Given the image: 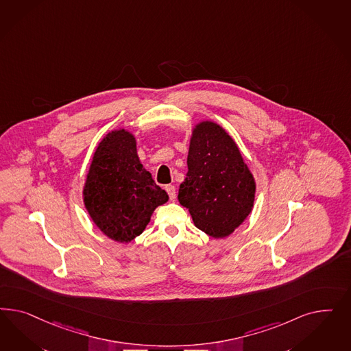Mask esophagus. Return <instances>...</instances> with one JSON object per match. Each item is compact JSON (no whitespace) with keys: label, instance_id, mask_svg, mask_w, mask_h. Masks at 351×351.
Segmentation results:
<instances>
[{"label":"esophagus","instance_id":"obj_1","mask_svg":"<svg viewBox=\"0 0 351 351\" xmlns=\"http://www.w3.org/2000/svg\"><path fill=\"white\" fill-rule=\"evenodd\" d=\"M166 191L169 193L171 201H173L176 198V189L173 185H166Z\"/></svg>","mask_w":351,"mask_h":351}]
</instances>
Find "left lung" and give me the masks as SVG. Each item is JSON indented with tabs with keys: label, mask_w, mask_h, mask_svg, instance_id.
I'll return each mask as SVG.
<instances>
[{
	"label": "left lung",
	"mask_w": 351,
	"mask_h": 351,
	"mask_svg": "<svg viewBox=\"0 0 351 351\" xmlns=\"http://www.w3.org/2000/svg\"><path fill=\"white\" fill-rule=\"evenodd\" d=\"M255 193V179L233 138L213 121L195 125L178 195L195 226L213 238L230 235L252 211Z\"/></svg>",
	"instance_id": "8db88e82"
}]
</instances>
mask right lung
Instances as JSON below:
<instances>
[{"label": "right lung", "instance_id": "right-lung-1", "mask_svg": "<svg viewBox=\"0 0 351 351\" xmlns=\"http://www.w3.org/2000/svg\"><path fill=\"white\" fill-rule=\"evenodd\" d=\"M169 201L138 160L135 136L119 128L99 143L84 186L86 210L108 238L128 243Z\"/></svg>", "mask_w": 351, "mask_h": 351}]
</instances>
